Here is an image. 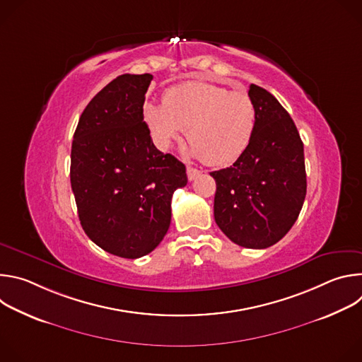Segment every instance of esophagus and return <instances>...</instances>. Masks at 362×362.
Segmentation results:
<instances>
[{
    "label": "esophagus",
    "instance_id": "esophagus-1",
    "mask_svg": "<svg viewBox=\"0 0 362 362\" xmlns=\"http://www.w3.org/2000/svg\"><path fill=\"white\" fill-rule=\"evenodd\" d=\"M186 172H187V179H189V180H194V179L200 175V170H197V169H194V168H192V166H187Z\"/></svg>",
    "mask_w": 362,
    "mask_h": 362
}]
</instances>
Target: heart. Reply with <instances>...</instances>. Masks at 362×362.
Wrapping results in <instances>:
<instances>
[{
    "mask_svg": "<svg viewBox=\"0 0 362 362\" xmlns=\"http://www.w3.org/2000/svg\"><path fill=\"white\" fill-rule=\"evenodd\" d=\"M144 120L162 148L186 132L190 156L209 166L235 162L249 146L256 127V107L243 91L208 81L172 87L163 103H147Z\"/></svg>",
    "mask_w": 362,
    "mask_h": 362,
    "instance_id": "b5f03b06",
    "label": "heart"
}]
</instances>
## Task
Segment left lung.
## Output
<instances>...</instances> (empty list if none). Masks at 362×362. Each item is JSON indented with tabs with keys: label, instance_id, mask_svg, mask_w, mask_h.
Wrapping results in <instances>:
<instances>
[{
	"label": "left lung",
	"instance_id": "obj_1",
	"mask_svg": "<svg viewBox=\"0 0 362 362\" xmlns=\"http://www.w3.org/2000/svg\"><path fill=\"white\" fill-rule=\"evenodd\" d=\"M256 107L253 137L238 160L212 172L214 214L221 230L236 245L265 249L296 222L306 194L303 143L281 103L250 84Z\"/></svg>",
	"mask_w": 362,
	"mask_h": 362
}]
</instances>
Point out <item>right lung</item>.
I'll return each instance as SVG.
<instances>
[{
	"mask_svg": "<svg viewBox=\"0 0 362 362\" xmlns=\"http://www.w3.org/2000/svg\"><path fill=\"white\" fill-rule=\"evenodd\" d=\"M151 74H123L100 90L80 116L70 180L80 223L106 252L136 259L170 226L172 196L186 168L153 144L143 120Z\"/></svg>",
	"mask_w": 362,
	"mask_h": 362,
	"instance_id": "right-lung-1",
	"label": "right lung"
}]
</instances>
